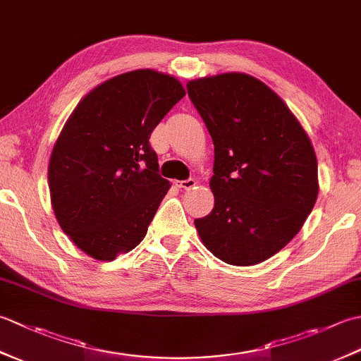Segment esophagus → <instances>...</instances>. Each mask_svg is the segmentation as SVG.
I'll return each mask as SVG.
<instances>
[{
	"mask_svg": "<svg viewBox=\"0 0 361 361\" xmlns=\"http://www.w3.org/2000/svg\"><path fill=\"white\" fill-rule=\"evenodd\" d=\"M175 185L181 188V189H190L197 185V181L194 178H188V180H181V181H175Z\"/></svg>",
	"mask_w": 361,
	"mask_h": 361,
	"instance_id": "esophagus-1",
	"label": "esophagus"
}]
</instances>
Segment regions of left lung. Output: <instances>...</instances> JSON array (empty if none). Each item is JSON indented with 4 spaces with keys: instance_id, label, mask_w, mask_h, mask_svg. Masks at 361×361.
Instances as JSON below:
<instances>
[{
    "instance_id": "obj_1",
    "label": "left lung",
    "mask_w": 361,
    "mask_h": 361,
    "mask_svg": "<svg viewBox=\"0 0 361 361\" xmlns=\"http://www.w3.org/2000/svg\"><path fill=\"white\" fill-rule=\"evenodd\" d=\"M214 142L216 198L195 219L204 247L229 265L264 262L293 239L318 197V163L307 133L264 82L226 73L188 82Z\"/></svg>"
}]
</instances>
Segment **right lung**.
<instances>
[{
	"label": "right lung",
	"instance_id": "right-lung-1",
	"mask_svg": "<svg viewBox=\"0 0 361 361\" xmlns=\"http://www.w3.org/2000/svg\"><path fill=\"white\" fill-rule=\"evenodd\" d=\"M185 94L172 75L136 70L90 91L66 121L49 159L51 203L88 256L113 260L147 234L171 188L149 137Z\"/></svg>",
	"mask_w": 361,
	"mask_h": 361
}]
</instances>
